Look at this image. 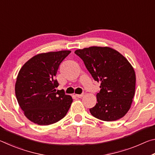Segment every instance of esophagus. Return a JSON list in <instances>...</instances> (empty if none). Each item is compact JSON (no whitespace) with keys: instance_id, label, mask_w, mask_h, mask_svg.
Masks as SVG:
<instances>
[{"instance_id":"obj_1","label":"esophagus","mask_w":155,"mask_h":155,"mask_svg":"<svg viewBox=\"0 0 155 155\" xmlns=\"http://www.w3.org/2000/svg\"><path fill=\"white\" fill-rule=\"evenodd\" d=\"M84 94H76V97H77V98H81V97L83 96Z\"/></svg>"}]
</instances>
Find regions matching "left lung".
Returning <instances> with one entry per match:
<instances>
[{
	"label": "left lung",
	"mask_w": 155,
	"mask_h": 155,
	"mask_svg": "<svg viewBox=\"0 0 155 155\" xmlns=\"http://www.w3.org/2000/svg\"><path fill=\"white\" fill-rule=\"evenodd\" d=\"M74 53L83 60L91 77L101 83L96 105L90 109L94 117L115 121L130 108L135 91V73L125 57L109 47L91 46Z\"/></svg>",
	"instance_id": "8db88e82"
}]
</instances>
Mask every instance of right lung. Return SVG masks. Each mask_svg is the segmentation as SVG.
Returning a JSON list of instances; mask_svg holds the SVG:
<instances>
[{
  "instance_id": "right-lung-1",
  "label": "right lung",
  "mask_w": 155,
  "mask_h": 155,
  "mask_svg": "<svg viewBox=\"0 0 155 155\" xmlns=\"http://www.w3.org/2000/svg\"><path fill=\"white\" fill-rule=\"evenodd\" d=\"M71 51L41 53L33 57L21 68L17 77L15 92L18 103L30 121L49 125L59 121L72 103L70 96L55 88L59 65Z\"/></svg>"
}]
</instances>
